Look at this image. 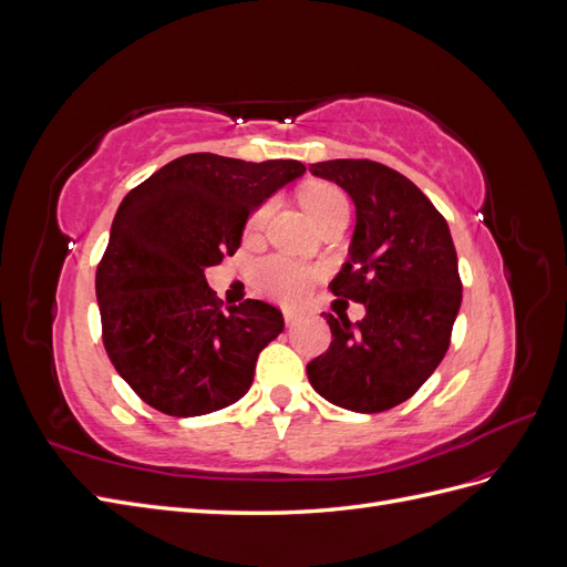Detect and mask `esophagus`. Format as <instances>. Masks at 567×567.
I'll use <instances>...</instances> for the list:
<instances>
[{"instance_id":"34e87169","label":"esophagus","mask_w":567,"mask_h":567,"mask_svg":"<svg viewBox=\"0 0 567 567\" xmlns=\"http://www.w3.org/2000/svg\"><path fill=\"white\" fill-rule=\"evenodd\" d=\"M302 317H305L302 310H284V321H286L288 326H296Z\"/></svg>"}]
</instances>
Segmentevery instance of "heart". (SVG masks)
<instances>
[{"instance_id":"1","label":"heart","mask_w":567,"mask_h":567,"mask_svg":"<svg viewBox=\"0 0 567 567\" xmlns=\"http://www.w3.org/2000/svg\"><path fill=\"white\" fill-rule=\"evenodd\" d=\"M300 200L305 205V210L310 213V217L317 221L319 227L329 225L331 219H336L340 215H350L348 196L333 184H310L307 188H302ZM267 213H269L267 205H260V208L250 215V219H248L250 234L262 229ZM252 281L260 293H265L274 300L298 302L305 298L307 290H310V286L315 281V269L302 265V262L290 260V257H284V255H269V257H262V260L255 265Z\"/></svg>"}]
</instances>
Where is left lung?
<instances>
[{"label":"left lung","mask_w":567,"mask_h":567,"mask_svg":"<svg viewBox=\"0 0 567 567\" xmlns=\"http://www.w3.org/2000/svg\"><path fill=\"white\" fill-rule=\"evenodd\" d=\"M310 173L346 188L357 208L350 260L331 293L367 315H326L331 346L307 364L312 388L342 409L379 414L409 400L447 354L461 277L447 219L383 163L326 161Z\"/></svg>","instance_id":"8db88e82"}]
</instances>
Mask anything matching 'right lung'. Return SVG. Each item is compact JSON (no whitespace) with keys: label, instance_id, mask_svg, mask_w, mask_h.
<instances>
[{"label":"right lung","instance_id":"1","mask_svg":"<svg viewBox=\"0 0 567 567\" xmlns=\"http://www.w3.org/2000/svg\"><path fill=\"white\" fill-rule=\"evenodd\" d=\"M300 161L246 163L188 153L120 203L96 267L101 338L115 371L167 416L241 400L255 362L284 331L277 307H221L205 269L241 246L252 208L305 173Z\"/></svg>","mask_w":567,"mask_h":567}]
</instances>
